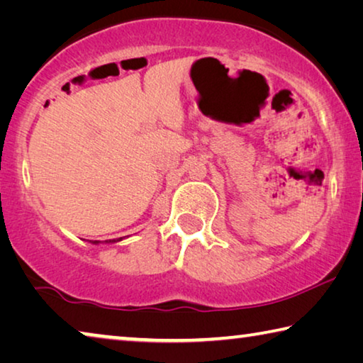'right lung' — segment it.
I'll return each mask as SVG.
<instances>
[{"label": "right lung", "instance_id": "add662e5", "mask_svg": "<svg viewBox=\"0 0 363 363\" xmlns=\"http://www.w3.org/2000/svg\"><path fill=\"white\" fill-rule=\"evenodd\" d=\"M107 242H112V240H107ZM96 243H97V242H96Z\"/></svg>", "mask_w": 363, "mask_h": 363}]
</instances>
